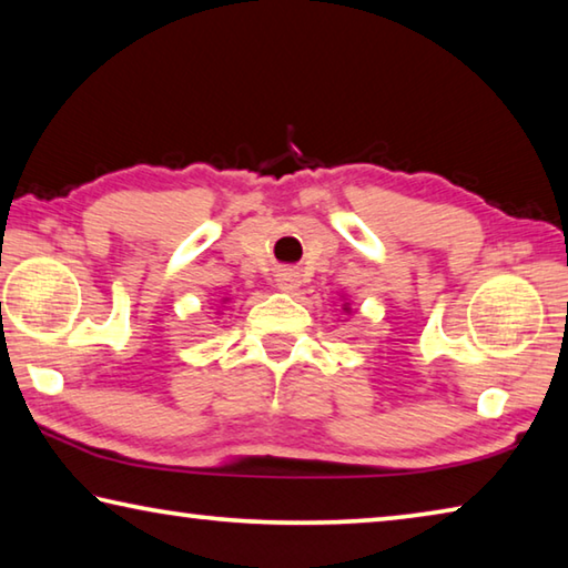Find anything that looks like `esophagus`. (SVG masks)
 <instances>
[{"label":"esophagus","instance_id":"1","mask_svg":"<svg viewBox=\"0 0 568 568\" xmlns=\"http://www.w3.org/2000/svg\"><path fill=\"white\" fill-rule=\"evenodd\" d=\"M275 283H277V287H281V291L293 293L295 287L301 285V275H297V273L293 271V267H283V271H277Z\"/></svg>","mask_w":568,"mask_h":568}]
</instances>
